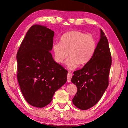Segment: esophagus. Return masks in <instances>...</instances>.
<instances>
[{"mask_svg":"<svg viewBox=\"0 0 128 128\" xmlns=\"http://www.w3.org/2000/svg\"><path fill=\"white\" fill-rule=\"evenodd\" d=\"M72 73L70 72H68V75H67V82H68V83L71 82V79H72Z\"/></svg>","mask_w":128,"mask_h":128,"instance_id":"obj_1","label":"esophagus"}]
</instances>
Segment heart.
<instances>
[{
  "instance_id": "b5f03b06",
  "label": "heart",
  "mask_w": 128,
  "mask_h": 128,
  "mask_svg": "<svg viewBox=\"0 0 128 128\" xmlns=\"http://www.w3.org/2000/svg\"><path fill=\"white\" fill-rule=\"evenodd\" d=\"M96 48V42L92 34L72 30L62 34L60 43L54 45L53 51L58 64H63L69 55L66 66L73 70L79 64H87L94 56Z\"/></svg>"
}]
</instances>
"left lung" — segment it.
<instances>
[{"instance_id": "1", "label": "left lung", "mask_w": 128, "mask_h": 128, "mask_svg": "<svg viewBox=\"0 0 128 128\" xmlns=\"http://www.w3.org/2000/svg\"><path fill=\"white\" fill-rule=\"evenodd\" d=\"M112 57L107 37L100 29V38L92 60L73 73L71 80L77 88L73 99L76 107L82 110L92 107L100 100L109 85Z\"/></svg>"}]
</instances>
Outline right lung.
Returning <instances> with one entry per match:
<instances>
[{
  "label": "right lung",
  "instance_id": "1",
  "mask_svg": "<svg viewBox=\"0 0 128 128\" xmlns=\"http://www.w3.org/2000/svg\"><path fill=\"white\" fill-rule=\"evenodd\" d=\"M54 32L46 26H32L17 54V80L27 102L43 108L67 81L68 71L54 60Z\"/></svg>",
  "mask_w": 128,
  "mask_h": 128
}]
</instances>
